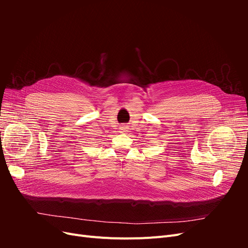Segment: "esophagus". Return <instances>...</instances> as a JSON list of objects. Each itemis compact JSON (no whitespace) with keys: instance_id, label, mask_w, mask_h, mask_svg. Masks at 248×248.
I'll return each instance as SVG.
<instances>
[{"instance_id":"esophagus-1","label":"esophagus","mask_w":248,"mask_h":248,"mask_svg":"<svg viewBox=\"0 0 248 248\" xmlns=\"http://www.w3.org/2000/svg\"><path fill=\"white\" fill-rule=\"evenodd\" d=\"M120 130H121V132H126L127 131V126L126 125H122L121 127H120Z\"/></svg>"}]
</instances>
